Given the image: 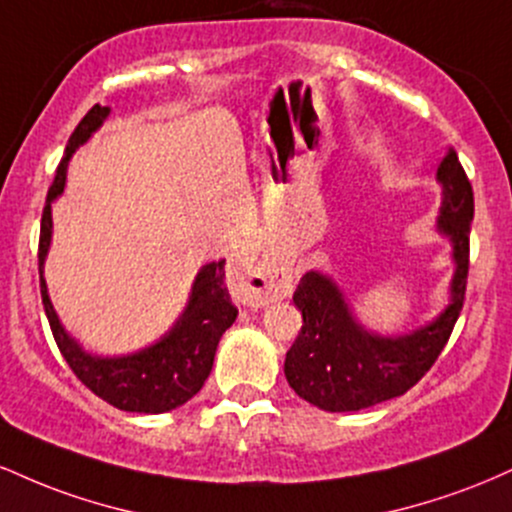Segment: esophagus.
I'll return each mask as SVG.
<instances>
[{"mask_svg":"<svg viewBox=\"0 0 512 512\" xmlns=\"http://www.w3.org/2000/svg\"><path fill=\"white\" fill-rule=\"evenodd\" d=\"M240 286L252 305H267L289 296L293 276L284 262L274 257H257L240 267Z\"/></svg>","mask_w":512,"mask_h":512,"instance_id":"1","label":"esophagus"}]
</instances>
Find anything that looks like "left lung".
<instances>
[{"label":"left lung","mask_w":512,"mask_h":512,"mask_svg":"<svg viewBox=\"0 0 512 512\" xmlns=\"http://www.w3.org/2000/svg\"><path fill=\"white\" fill-rule=\"evenodd\" d=\"M443 185L438 231L450 240L455 274L450 303L436 320L409 334L383 337L351 315L330 276L303 274L293 291L303 327L286 351L284 373L298 397L325 411H358L404 395L431 370L460 317L469 272V231L474 219L472 182L455 151L438 166Z\"/></svg>","instance_id":"left-lung-1"}]
</instances>
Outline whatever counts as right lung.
Instances as JSON below:
<instances>
[{"mask_svg": "<svg viewBox=\"0 0 512 512\" xmlns=\"http://www.w3.org/2000/svg\"><path fill=\"white\" fill-rule=\"evenodd\" d=\"M110 108L93 105L76 125L69 137L64 158L57 166L48 199H45L43 221H40V243H38V272H40V296L48 315L52 337L60 346L64 361L74 370L76 378L84 383L93 395L105 399L122 411H137V414H163L187 399H192L202 390L204 380L209 378L214 366L216 346L221 334L236 322L238 308L231 303L226 289V260L209 262L199 269L192 296L185 313L175 322L173 330L163 334L156 344L146 346L137 354L101 358L91 356L64 332L52 308L48 286L43 279V264L48 255L52 238V202L64 192L67 182V163L81 144L88 142L93 132L103 125Z\"/></svg>", "mask_w": 512, "mask_h": 512, "instance_id": "obj_1", "label": "right lung"}]
</instances>
